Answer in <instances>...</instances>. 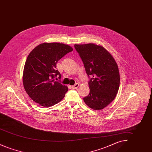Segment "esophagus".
Returning <instances> with one entry per match:
<instances>
[{"instance_id":"1","label":"esophagus","mask_w":152,"mask_h":152,"mask_svg":"<svg viewBox=\"0 0 152 152\" xmlns=\"http://www.w3.org/2000/svg\"><path fill=\"white\" fill-rule=\"evenodd\" d=\"M79 84H78V83H77V84H75L74 86H73L72 88L73 89H77V88H78V87H79Z\"/></svg>"}]
</instances>
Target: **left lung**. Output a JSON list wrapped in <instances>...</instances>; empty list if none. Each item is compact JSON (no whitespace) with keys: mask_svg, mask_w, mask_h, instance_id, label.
Listing matches in <instances>:
<instances>
[{"mask_svg":"<svg viewBox=\"0 0 152 152\" xmlns=\"http://www.w3.org/2000/svg\"><path fill=\"white\" fill-rule=\"evenodd\" d=\"M87 74L92 78L88 84L90 92L83 100L94 110L107 107L116 97L120 86V73L112 55L101 45L75 44Z\"/></svg>","mask_w":152,"mask_h":152,"instance_id":"8db88e82","label":"left lung"}]
</instances>
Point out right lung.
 <instances>
[{
    "mask_svg": "<svg viewBox=\"0 0 152 152\" xmlns=\"http://www.w3.org/2000/svg\"><path fill=\"white\" fill-rule=\"evenodd\" d=\"M73 48L65 44L43 43L36 46L27 58L23 73L24 89L32 100L48 107L61 101L68 88L55 81L61 74L56 63Z\"/></svg>",
    "mask_w": 152,
    "mask_h": 152,
    "instance_id": "obj_1",
    "label": "right lung"
}]
</instances>
